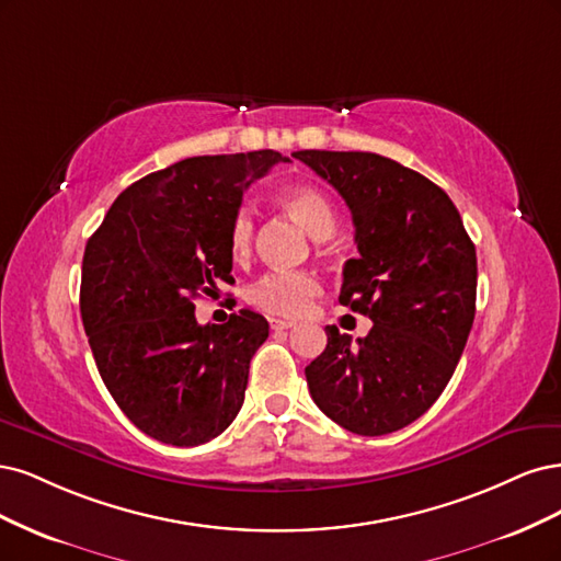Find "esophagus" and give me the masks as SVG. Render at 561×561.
I'll use <instances>...</instances> for the list:
<instances>
[{"instance_id":"esophagus-1","label":"esophagus","mask_w":561,"mask_h":561,"mask_svg":"<svg viewBox=\"0 0 561 561\" xmlns=\"http://www.w3.org/2000/svg\"><path fill=\"white\" fill-rule=\"evenodd\" d=\"M294 327H296V321H291V319H277V317L270 319V329L273 331H288Z\"/></svg>"}]
</instances>
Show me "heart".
<instances>
[{
    "label": "heart",
    "instance_id": "b5f03b06",
    "mask_svg": "<svg viewBox=\"0 0 561 561\" xmlns=\"http://www.w3.org/2000/svg\"><path fill=\"white\" fill-rule=\"evenodd\" d=\"M279 207L298 221L317 240H327L337 228V211L331 197L314 186H294L279 195ZM254 242V214L240 207L228 224V254L232 261H247ZM321 282L312 273H275L263 275L249 288V302L267 314L298 317L319 296Z\"/></svg>",
    "mask_w": 561,
    "mask_h": 561
}]
</instances>
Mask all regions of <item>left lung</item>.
Masks as SVG:
<instances>
[{"label": "left lung", "instance_id": "1", "mask_svg": "<svg viewBox=\"0 0 561 561\" xmlns=\"http://www.w3.org/2000/svg\"><path fill=\"white\" fill-rule=\"evenodd\" d=\"M345 197L358 256L342 270L340 302L370 317L352 342L305 368L319 410L358 436H385L438 401L476 317L478 259L447 193L391 158L366 151H296Z\"/></svg>", "mask_w": 561, "mask_h": 561}]
</instances>
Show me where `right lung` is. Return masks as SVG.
Returning <instances> with one entry per match:
<instances>
[{"label":"right lung","instance_id":"add662e5","mask_svg":"<svg viewBox=\"0 0 561 561\" xmlns=\"http://www.w3.org/2000/svg\"><path fill=\"white\" fill-rule=\"evenodd\" d=\"M273 149L197 156L125 188L90 234L81 267V319L104 387L147 436L203 445L244 403L265 317L195 319V298L232 282L228 224L244 191L277 162Z\"/></svg>","mask_w":561,"mask_h":561}]
</instances>
